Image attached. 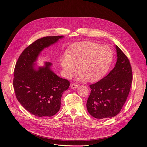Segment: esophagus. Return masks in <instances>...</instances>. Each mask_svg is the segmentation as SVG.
<instances>
[{"mask_svg":"<svg viewBox=\"0 0 147 147\" xmlns=\"http://www.w3.org/2000/svg\"><path fill=\"white\" fill-rule=\"evenodd\" d=\"M78 87V85L77 84L73 83V84H71V88H73V89H76V88H77Z\"/></svg>","mask_w":147,"mask_h":147,"instance_id":"obj_1","label":"esophagus"}]
</instances>
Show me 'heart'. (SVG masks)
Instances as JSON below:
<instances>
[{
	"instance_id": "obj_1",
	"label": "heart",
	"mask_w": 147,
	"mask_h": 147,
	"mask_svg": "<svg viewBox=\"0 0 147 147\" xmlns=\"http://www.w3.org/2000/svg\"><path fill=\"white\" fill-rule=\"evenodd\" d=\"M112 56V52L108 46L85 42L73 45L67 55L61 59L60 65L67 78H71L78 67L81 80L95 82L107 73Z\"/></svg>"
}]
</instances>
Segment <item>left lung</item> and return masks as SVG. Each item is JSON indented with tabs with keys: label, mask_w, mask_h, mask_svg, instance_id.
I'll use <instances>...</instances> for the list:
<instances>
[{
	"label": "left lung",
	"mask_w": 147,
	"mask_h": 147,
	"mask_svg": "<svg viewBox=\"0 0 147 147\" xmlns=\"http://www.w3.org/2000/svg\"><path fill=\"white\" fill-rule=\"evenodd\" d=\"M117 59L115 67L104 78L90 86L87 102L89 113L96 119L111 118L120 112L129 94L133 74L130 61L116 45Z\"/></svg>",
	"instance_id": "8db88e82"
}]
</instances>
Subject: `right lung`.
Wrapping results in <instances>:
<instances>
[{
	"label": "right lung",
	"mask_w": 147,
	"mask_h": 147,
	"mask_svg": "<svg viewBox=\"0 0 147 147\" xmlns=\"http://www.w3.org/2000/svg\"><path fill=\"white\" fill-rule=\"evenodd\" d=\"M63 36H45L27 47L19 56L14 71L13 87L16 96L30 113L38 117H51L60 108V99L70 82L58 77L52 70V64L45 62L36 68L38 55L63 38Z\"/></svg>",
	"instance_id": "add662e5"
}]
</instances>
